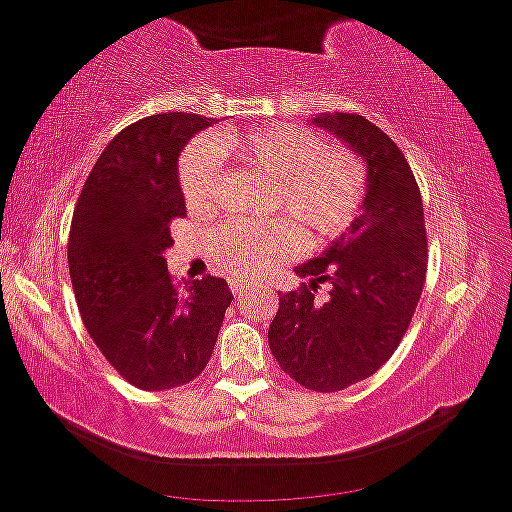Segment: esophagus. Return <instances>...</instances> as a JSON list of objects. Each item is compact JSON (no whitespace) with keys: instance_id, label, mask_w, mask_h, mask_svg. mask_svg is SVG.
<instances>
[{"instance_id":"obj_1","label":"esophagus","mask_w":512,"mask_h":512,"mask_svg":"<svg viewBox=\"0 0 512 512\" xmlns=\"http://www.w3.org/2000/svg\"><path fill=\"white\" fill-rule=\"evenodd\" d=\"M232 293H234L236 300H241L246 295V285L241 283V280H232Z\"/></svg>"}]
</instances>
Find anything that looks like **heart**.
Here are the masks:
<instances>
[{"label": "heart", "instance_id": "obj_1", "mask_svg": "<svg viewBox=\"0 0 512 512\" xmlns=\"http://www.w3.org/2000/svg\"><path fill=\"white\" fill-rule=\"evenodd\" d=\"M222 158L273 175L268 207L285 212L312 239H332L351 227L366 197V166L349 148L324 144L322 136L300 126L214 131L188 146L180 161V185L192 210H210L222 188ZM217 254L239 276H261L293 256L300 232L288 217L268 222H229L219 229Z\"/></svg>", "mask_w": 512, "mask_h": 512}]
</instances>
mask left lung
Instances as JSON below:
<instances>
[{
  "label": "left lung",
  "instance_id": "1",
  "mask_svg": "<svg viewBox=\"0 0 512 512\" xmlns=\"http://www.w3.org/2000/svg\"><path fill=\"white\" fill-rule=\"evenodd\" d=\"M312 124L366 163L359 214L322 256L295 268L310 278L280 295L268 327L273 356L300 386L334 393L373 376L408 332L427 273L420 188L403 151L361 114L322 112ZM320 282L327 299L316 298Z\"/></svg>",
  "mask_w": 512,
  "mask_h": 512
}]
</instances>
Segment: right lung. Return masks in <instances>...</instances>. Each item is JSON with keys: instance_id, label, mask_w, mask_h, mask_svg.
Listing matches in <instances>:
<instances>
[{"instance_id": "right-lung-1", "label": "right lung", "mask_w": 512, "mask_h": 512, "mask_svg": "<svg viewBox=\"0 0 512 512\" xmlns=\"http://www.w3.org/2000/svg\"><path fill=\"white\" fill-rule=\"evenodd\" d=\"M210 124L170 112L126 126L97 158L73 212L68 266L82 322L141 390L200 376L234 298L224 278L175 283L163 258L170 222L185 217L178 156Z\"/></svg>"}]
</instances>
